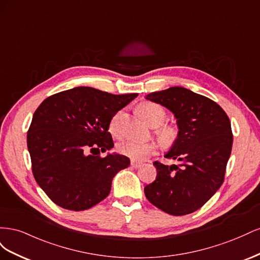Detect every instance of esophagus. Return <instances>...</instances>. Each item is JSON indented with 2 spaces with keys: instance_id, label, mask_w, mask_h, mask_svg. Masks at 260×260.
<instances>
[{
  "instance_id": "obj_1",
  "label": "esophagus",
  "mask_w": 260,
  "mask_h": 260,
  "mask_svg": "<svg viewBox=\"0 0 260 260\" xmlns=\"http://www.w3.org/2000/svg\"><path fill=\"white\" fill-rule=\"evenodd\" d=\"M142 162H139V161H136V160H131V167L133 168H140L141 166H142Z\"/></svg>"
}]
</instances>
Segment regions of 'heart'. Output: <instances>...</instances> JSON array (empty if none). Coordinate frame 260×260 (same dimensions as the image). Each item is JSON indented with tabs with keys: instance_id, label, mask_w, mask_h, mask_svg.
I'll use <instances>...</instances> for the list:
<instances>
[{
	"instance_id": "b5f03b06",
	"label": "heart",
	"mask_w": 260,
	"mask_h": 260,
	"mask_svg": "<svg viewBox=\"0 0 260 260\" xmlns=\"http://www.w3.org/2000/svg\"><path fill=\"white\" fill-rule=\"evenodd\" d=\"M139 114L143 119L152 127L160 125L166 118L165 109L152 102H145L138 107ZM122 118V112H118L109 122V131L114 137H119L121 133L120 121ZM176 130L171 127H164L158 130V137L165 143L171 142L176 138ZM118 151L120 154L128 156L133 160H144L148 156L156 153L157 145L154 142H137V141L128 140L118 145Z\"/></svg>"
}]
</instances>
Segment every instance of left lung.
<instances>
[{"instance_id":"left-lung-1","label":"left lung","mask_w":260,"mask_h":260,"mask_svg":"<svg viewBox=\"0 0 260 260\" xmlns=\"http://www.w3.org/2000/svg\"><path fill=\"white\" fill-rule=\"evenodd\" d=\"M146 99L175 115L178 137L165 157L179 164L154 161L157 177L144 187L145 196L169 215L191 214L223 182L233 143L230 119L216 102L182 86L149 93Z\"/></svg>"}]
</instances>
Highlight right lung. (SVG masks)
Instances as JSON below:
<instances>
[{"mask_svg":"<svg viewBox=\"0 0 260 260\" xmlns=\"http://www.w3.org/2000/svg\"><path fill=\"white\" fill-rule=\"evenodd\" d=\"M138 93L115 95L78 86L45 99L37 108L27 133L32 174L56 205L75 211L106 199L112 181L130 159L108 154L114 147L109 122ZM89 150L92 155H86Z\"/></svg>","mask_w":260,"mask_h":260,"instance_id":"right-lung-1","label":"right lung"}]
</instances>
